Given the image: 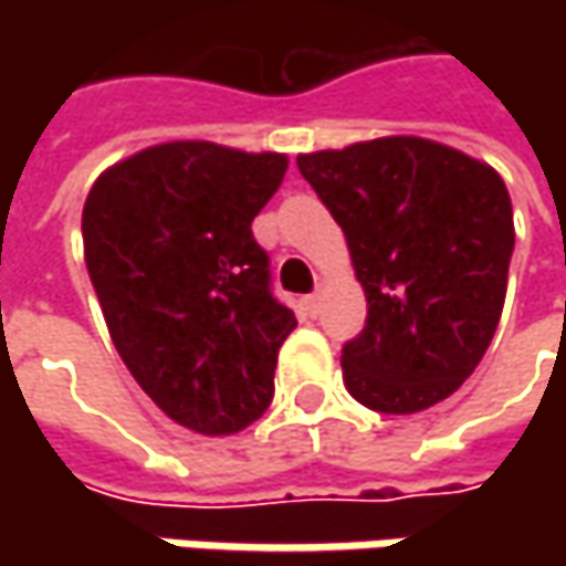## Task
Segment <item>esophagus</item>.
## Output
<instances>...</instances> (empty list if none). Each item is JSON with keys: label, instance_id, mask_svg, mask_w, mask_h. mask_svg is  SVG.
I'll use <instances>...</instances> for the list:
<instances>
[{"label": "esophagus", "instance_id": "1", "mask_svg": "<svg viewBox=\"0 0 566 566\" xmlns=\"http://www.w3.org/2000/svg\"><path fill=\"white\" fill-rule=\"evenodd\" d=\"M305 308H308L312 315H317V312H321V293L308 295V298H305Z\"/></svg>", "mask_w": 566, "mask_h": 566}]
</instances>
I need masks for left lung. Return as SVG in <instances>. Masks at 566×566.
<instances>
[{
    "mask_svg": "<svg viewBox=\"0 0 566 566\" xmlns=\"http://www.w3.org/2000/svg\"><path fill=\"white\" fill-rule=\"evenodd\" d=\"M337 220L368 317L343 346V384L375 412L447 400L497 331L513 254L504 179L457 147L390 135L298 154Z\"/></svg>",
    "mask_w": 566,
    "mask_h": 566,
    "instance_id": "left-lung-1",
    "label": "left lung"
}]
</instances>
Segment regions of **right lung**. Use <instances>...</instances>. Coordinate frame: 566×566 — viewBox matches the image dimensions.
<instances>
[{"mask_svg": "<svg viewBox=\"0 0 566 566\" xmlns=\"http://www.w3.org/2000/svg\"><path fill=\"white\" fill-rule=\"evenodd\" d=\"M286 154L166 142L113 164L91 188L81 235L109 337L172 422L235 434L271 406L295 315L271 293L251 220Z\"/></svg>", "mask_w": 566, "mask_h": 566, "instance_id": "1", "label": "right lung"}]
</instances>
